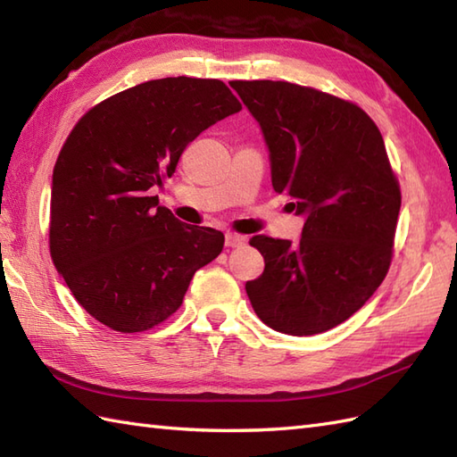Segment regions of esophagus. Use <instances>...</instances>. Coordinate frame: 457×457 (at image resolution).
Returning <instances> with one entry per match:
<instances>
[{
  "mask_svg": "<svg viewBox=\"0 0 457 457\" xmlns=\"http://www.w3.org/2000/svg\"><path fill=\"white\" fill-rule=\"evenodd\" d=\"M245 243V237L237 236V233H226V247H241Z\"/></svg>",
  "mask_w": 457,
  "mask_h": 457,
  "instance_id": "34e87169",
  "label": "esophagus"
}]
</instances>
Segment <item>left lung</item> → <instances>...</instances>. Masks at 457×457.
<instances>
[{"label": "left lung", "mask_w": 457, "mask_h": 457, "mask_svg": "<svg viewBox=\"0 0 457 457\" xmlns=\"http://www.w3.org/2000/svg\"><path fill=\"white\" fill-rule=\"evenodd\" d=\"M259 122L270 179L303 218L302 239L251 237L264 257L245 284L254 313L284 335L341 325L386 278L401 190L384 137L356 104L288 81H231Z\"/></svg>", "instance_id": "left-lung-1"}]
</instances>
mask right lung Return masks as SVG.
Here are the masks:
<instances>
[{
    "label": "right lung",
    "mask_w": 457,
    "mask_h": 457,
    "mask_svg": "<svg viewBox=\"0 0 457 457\" xmlns=\"http://www.w3.org/2000/svg\"><path fill=\"white\" fill-rule=\"evenodd\" d=\"M241 111L220 79L163 78L99 103L73 126L52 175L50 254L95 320L120 333L165 321L224 233L188 226L152 196L212 124Z\"/></svg>",
    "instance_id": "1"
}]
</instances>
